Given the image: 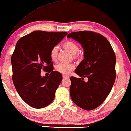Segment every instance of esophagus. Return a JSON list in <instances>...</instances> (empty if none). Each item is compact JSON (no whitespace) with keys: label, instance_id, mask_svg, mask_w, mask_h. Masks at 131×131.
Listing matches in <instances>:
<instances>
[{"label":"esophagus","instance_id":"1","mask_svg":"<svg viewBox=\"0 0 131 131\" xmlns=\"http://www.w3.org/2000/svg\"><path fill=\"white\" fill-rule=\"evenodd\" d=\"M69 78V75H63V79H67Z\"/></svg>","mask_w":131,"mask_h":131}]
</instances>
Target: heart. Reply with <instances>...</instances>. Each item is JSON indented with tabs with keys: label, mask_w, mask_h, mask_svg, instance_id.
I'll list each match as a JSON object with an SVG mask.
<instances>
[{
	"label": "heart",
	"mask_w": 131,
	"mask_h": 131,
	"mask_svg": "<svg viewBox=\"0 0 131 131\" xmlns=\"http://www.w3.org/2000/svg\"><path fill=\"white\" fill-rule=\"evenodd\" d=\"M62 48L66 50L69 51L72 54L73 57L75 60H79L81 57L80 53L78 52L79 50V46L76 42L73 41L68 40L62 44ZM58 48L57 47H54L52 48L50 52V57L53 61H56L57 60ZM74 65L72 63L63 64L60 63L56 66V70L63 75H67L70 71L73 70Z\"/></svg>",
	"instance_id": "obj_1"
}]
</instances>
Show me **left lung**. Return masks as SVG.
Segmentation results:
<instances>
[{
	"label": "left lung",
	"mask_w": 131,
	"mask_h": 131,
	"mask_svg": "<svg viewBox=\"0 0 131 131\" xmlns=\"http://www.w3.org/2000/svg\"><path fill=\"white\" fill-rule=\"evenodd\" d=\"M67 37L79 42L84 50V59L75 70L82 78H70L71 98L81 108L94 110L103 103L114 85L116 56L108 40L99 33L74 32ZM85 77L87 83L83 81Z\"/></svg>",
	"instance_id": "obj_1"
}]
</instances>
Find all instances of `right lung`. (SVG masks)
<instances>
[{"label":"right lung","mask_w":131,"mask_h":131,"mask_svg":"<svg viewBox=\"0 0 131 131\" xmlns=\"http://www.w3.org/2000/svg\"><path fill=\"white\" fill-rule=\"evenodd\" d=\"M67 35L66 32L36 30L16 43L11 57L13 82L20 96L33 108H43L54 99L62 76L53 71L50 52ZM42 68L51 74L41 76Z\"/></svg>","instance_id":"add662e5"}]
</instances>
